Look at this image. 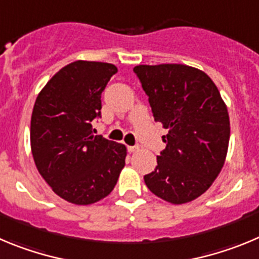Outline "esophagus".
Returning <instances> with one entry per match:
<instances>
[{"instance_id":"1","label":"esophagus","mask_w":259,"mask_h":259,"mask_svg":"<svg viewBox=\"0 0 259 259\" xmlns=\"http://www.w3.org/2000/svg\"><path fill=\"white\" fill-rule=\"evenodd\" d=\"M139 150V146H127V151L129 152H137Z\"/></svg>"}]
</instances>
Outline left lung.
<instances>
[{
	"label": "left lung",
	"instance_id": "1",
	"mask_svg": "<svg viewBox=\"0 0 259 259\" xmlns=\"http://www.w3.org/2000/svg\"><path fill=\"white\" fill-rule=\"evenodd\" d=\"M155 121L167 129L157 166L144 176L152 193L170 204L201 196L222 170L230 141L227 107L208 74L185 64L137 66Z\"/></svg>",
	"mask_w": 259,
	"mask_h": 259
}]
</instances>
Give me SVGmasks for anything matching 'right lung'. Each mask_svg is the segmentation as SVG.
I'll list each match as a JSON object with an SVG mask.
<instances>
[{
	"label": "right lung",
	"instance_id": "obj_1",
	"mask_svg": "<svg viewBox=\"0 0 259 259\" xmlns=\"http://www.w3.org/2000/svg\"><path fill=\"white\" fill-rule=\"evenodd\" d=\"M113 64L77 60L45 85L33 107L31 148L38 173L58 196L90 205L108 196L125 166L126 147L93 134Z\"/></svg>",
	"mask_w": 259,
	"mask_h": 259
}]
</instances>
